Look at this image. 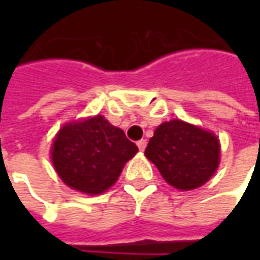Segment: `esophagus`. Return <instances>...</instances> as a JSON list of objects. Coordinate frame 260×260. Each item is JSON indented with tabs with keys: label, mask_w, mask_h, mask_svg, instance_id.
Wrapping results in <instances>:
<instances>
[{
	"label": "esophagus",
	"mask_w": 260,
	"mask_h": 260,
	"mask_svg": "<svg viewBox=\"0 0 260 260\" xmlns=\"http://www.w3.org/2000/svg\"><path fill=\"white\" fill-rule=\"evenodd\" d=\"M138 147L140 151H144L147 147V140L146 139H142V140H139L138 142Z\"/></svg>",
	"instance_id": "obj_1"
}]
</instances>
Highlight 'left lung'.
<instances>
[{"label":"left lung","mask_w":260,"mask_h":260,"mask_svg":"<svg viewBox=\"0 0 260 260\" xmlns=\"http://www.w3.org/2000/svg\"><path fill=\"white\" fill-rule=\"evenodd\" d=\"M144 155L175 189L193 190L212 178L220 163L217 136L182 120L160 124Z\"/></svg>","instance_id":"left-lung-1"}]
</instances>
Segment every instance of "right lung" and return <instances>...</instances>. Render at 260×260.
<instances>
[{"label":"right lung","instance_id":"1","mask_svg":"<svg viewBox=\"0 0 260 260\" xmlns=\"http://www.w3.org/2000/svg\"><path fill=\"white\" fill-rule=\"evenodd\" d=\"M139 148L104 116L67 122L59 129L51 159L59 178L85 194H101L114 185Z\"/></svg>","mask_w":260,"mask_h":260}]
</instances>
